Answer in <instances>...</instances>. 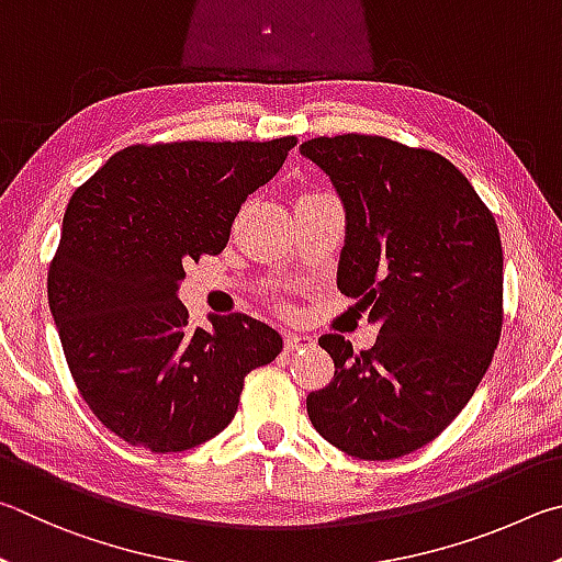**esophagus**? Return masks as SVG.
I'll return each mask as SVG.
<instances>
[{
	"mask_svg": "<svg viewBox=\"0 0 562 562\" xmlns=\"http://www.w3.org/2000/svg\"><path fill=\"white\" fill-rule=\"evenodd\" d=\"M311 346H313L311 336H301V333H286V336H283V350L286 352H296Z\"/></svg>",
	"mask_w": 562,
	"mask_h": 562,
	"instance_id": "esophagus-1",
	"label": "esophagus"
}]
</instances>
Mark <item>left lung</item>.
<instances>
[{"mask_svg":"<svg viewBox=\"0 0 562 562\" xmlns=\"http://www.w3.org/2000/svg\"><path fill=\"white\" fill-rule=\"evenodd\" d=\"M301 153L346 204L338 289L378 323L352 352L318 346L336 375L306 397L318 435L390 461L437 439L474 395L504 328V249L494 214L447 157L382 135L311 137Z\"/></svg>","mask_w":562,"mask_h":562,"instance_id":"1","label":"left lung"}]
</instances>
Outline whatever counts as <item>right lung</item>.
I'll return each mask as SVG.
<instances>
[{
	"label": "right lung",
	"instance_id": "obj_1",
	"mask_svg": "<svg viewBox=\"0 0 562 562\" xmlns=\"http://www.w3.org/2000/svg\"><path fill=\"white\" fill-rule=\"evenodd\" d=\"M296 143H140L74 192L48 308L78 392L127 445L167 454L216 437L244 378L281 352L279 333L244 313L192 328L177 286L184 263L222 254L246 196Z\"/></svg>",
	"mask_w": 562,
	"mask_h": 562
}]
</instances>
